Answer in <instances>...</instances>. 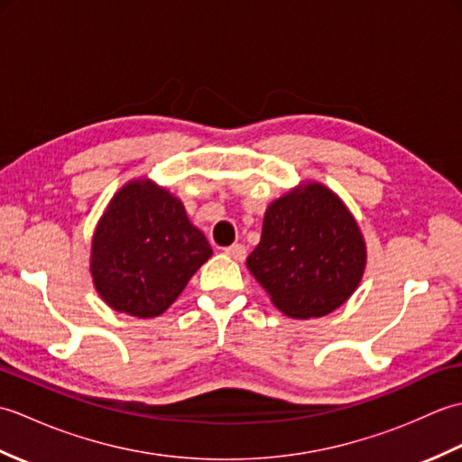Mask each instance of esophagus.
<instances>
[{
	"instance_id": "1",
	"label": "esophagus",
	"mask_w": 462,
	"mask_h": 462,
	"mask_svg": "<svg viewBox=\"0 0 462 462\" xmlns=\"http://www.w3.org/2000/svg\"><path fill=\"white\" fill-rule=\"evenodd\" d=\"M224 252L228 254L230 258H234V260H238V262H242L244 258H246V246H244V244H232V246H228V248H224Z\"/></svg>"
}]
</instances>
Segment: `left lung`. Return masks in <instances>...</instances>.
Masks as SVG:
<instances>
[{"mask_svg":"<svg viewBox=\"0 0 462 462\" xmlns=\"http://www.w3.org/2000/svg\"><path fill=\"white\" fill-rule=\"evenodd\" d=\"M246 263L286 316L321 318L356 291L365 244L343 202L313 182L270 204Z\"/></svg>","mask_w":462,"mask_h":462,"instance_id":"left-lung-1","label":"left lung"}]
</instances>
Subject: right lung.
I'll list each match as a JSON object with an SVG mask.
<instances>
[{
	"instance_id": "right-lung-1",
	"label": "right lung",
	"mask_w": 462,
	"mask_h": 462,
	"mask_svg": "<svg viewBox=\"0 0 462 462\" xmlns=\"http://www.w3.org/2000/svg\"><path fill=\"white\" fill-rule=\"evenodd\" d=\"M210 256L208 240L186 218L180 200L136 180L115 194L97 226L91 272L111 308L154 318Z\"/></svg>"
}]
</instances>
